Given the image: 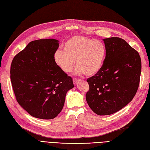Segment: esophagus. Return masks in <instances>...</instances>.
I'll use <instances>...</instances> for the list:
<instances>
[{"mask_svg": "<svg viewBox=\"0 0 150 150\" xmlns=\"http://www.w3.org/2000/svg\"><path fill=\"white\" fill-rule=\"evenodd\" d=\"M80 79H74L73 80V82H74V84L75 85H76L77 84V83H78L79 81H80Z\"/></svg>", "mask_w": 150, "mask_h": 150, "instance_id": "obj_1", "label": "esophagus"}]
</instances>
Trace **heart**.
Masks as SVG:
<instances>
[{"mask_svg": "<svg viewBox=\"0 0 150 150\" xmlns=\"http://www.w3.org/2000/svg\"><path fill=\"white\" fill-rule=\"evenodd\" d=\"M64 50H57L54 55L56 65L65 73L73 70L76 60V73L86 76L97 74L103 66L105 47L103 42L85 36H74L67 40Z\"/></svg>", "mask_w": 150, "mask_h": 150, "instance_id": "heart-1", "label": "heart"}]
</instances>
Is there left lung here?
Returning <instances> with one entry per match:
<instances>
[{
    "label": "left lung",
    "instance_id": "obj_1",
    "mask_svg": "<svg viewBox=\"0 0 150 150\" xmlns=\"http://www.w3.org/2000/svg\"><path fill=\"white\" fill-rule=\"evenodd\" d=\"M106 56L100 70L86 81V100L98 115L117 112L131 101L138 90L142 62L138 52L122 38L103 39Z\"/></svg>",
    "mask_w": 150,
    "mask_h": 150
}]
</instances>
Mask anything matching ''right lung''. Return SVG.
<instances>
[{
  "label": "right lung",
  "instance_id": "obj_1",
  "mask_svg": "<svg viewBox=\"0 0 150 150\" xmlns=\"http://www.w3.org/2000/svg\"><path fill=\"white\" fill-rule=\"evenodd\" d=\"M59 46V40L52 38L32 41L12 62L11 80L16 100L35 118H55L64 107L67 92L74 86L71 77L54 62Z\"/></svg>",
  "mask_w": 150,
  "mask_h": 150
}]
</instances>
